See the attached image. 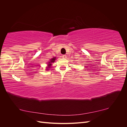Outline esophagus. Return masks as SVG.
I'll use <instances>...</instances> for the list:
<instances>
[{
    "mask_svg": "<svg viewBox=\"0 0 127 127\" xmlns=\"http://www.w3.org/2000/svg\"><path fill=\"white\" fill-rule=\"evenodd\" d=\"M63 58H66L67 56H66V55H63Z\"/></svg>",
    "mask_w": 127,
    "mask_h": 127,
    "instance_id": "34e87169",
    "label": "esophagus"
}]
</instances>
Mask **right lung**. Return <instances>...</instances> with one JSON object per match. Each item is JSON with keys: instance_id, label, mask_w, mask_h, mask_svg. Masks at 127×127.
I'll return each mask as SVG.
<instances>
[{"instance_id": "add662e5", "label": "right lung", "mask_w": 127, "mask_h": 127, "mask_svg": "<svg viewBox=\"0 0 127 127\" xmlns=\"http://www.w3.org/2000/svg\"><path fill=\"white\" fill-rule=\"evenodd\" d=\"M56 57H54V58H52V59H50V61L48 63V67L47 68V69H47V70H49V68H50L51 67V64L55 62V61L56 60Z\"/></svg>"}]
</instances>
